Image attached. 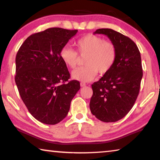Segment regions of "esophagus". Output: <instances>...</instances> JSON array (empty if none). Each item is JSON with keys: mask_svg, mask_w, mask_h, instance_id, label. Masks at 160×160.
I'll list each match as a JSON object with an SVG mask.
<instances>
[{"mask_svg": "<svg viewBox=\"0 0 160 160\" xmlns=\"http://www.w3.org/2000/svg\"><path fill=\"white\" fill-rule=\"evenodd\" d=\"M80 86L82 87H85L86 86V83H84V82H81L80 83Z\"/></svg>", "mask_w": 160, "mask_h": 160, "instance_id": "obj_1", "label": "esophagus"}]
</instances>
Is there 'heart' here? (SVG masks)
Here are the masks:
<instances>
[{"label": "heart", "instance_id": "obj_1", "mask_svg": "<svg viewBox=\"0 0 160 160\" xmlns=\"http://www.w3.org/2000/svg\"><path fill=\"white\" fill-rule=\"evenodd\" d=\"M78 54L84 58V66L76 68L71 73L74 80L91 82L97 72L104 75L114 66L117 58V49L114 43L105 41L101 37L89 34L76 41ZM60 57L63 63L71 68H74L78 62L77 52L70 46H63L60 51Z\"/></svg>", "mask_w": 160, "mask_h": 160}]
</instances>
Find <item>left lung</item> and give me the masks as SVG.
<instances>
[{
  "mask_svg": "<svg viewBox=\"0 0 160 160\" xmlns=\"http://www.w3.org/2000/svg\"><path fill=\"white\" fill-rule=\"evenodd\" d=\"M94 34L108 36L117 49L114 66L98 82L92 84L90 110L103 122H116L131 110L139 93L143 76L141 54L128 37L111 29H97Z\"/></svg>",
  "mask_w": 160,
  "mask_h": 160,
  "instance_id": "obj_1",
  "label": "left lung"
}]
</instances>
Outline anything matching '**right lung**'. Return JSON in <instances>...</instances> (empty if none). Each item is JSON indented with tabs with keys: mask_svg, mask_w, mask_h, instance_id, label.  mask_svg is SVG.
Returning <instances> with one entry per match:
<instances>
[{
	"mask_svg": "<svg viewBox=\"0 0 160 160\" xmlns=\"http://www.w3.org/2000/svg\"><path fill=\"white\" fill-rule=\"evenodd\" d=\"M78 30L53 27L30 35L16 56L15 82L22 101L34 118L55 125L63 120L80 89L69 81L60 51Z\"/></svg>",
	"mask_w": 160,
	"mask_h": 160,
	"instance_id": "add662e5",
	"label": "right lung"
}]
</instances>
